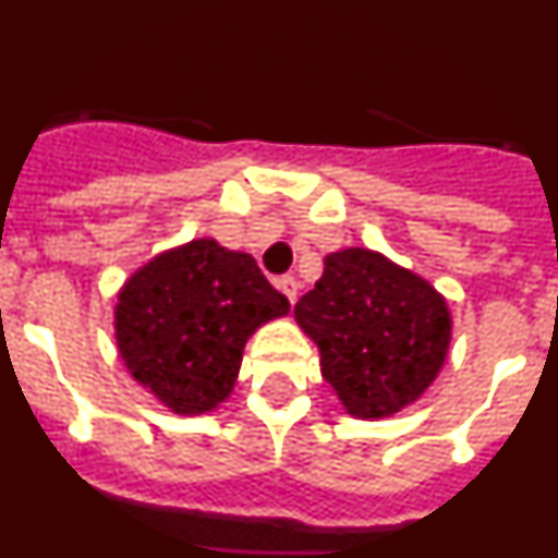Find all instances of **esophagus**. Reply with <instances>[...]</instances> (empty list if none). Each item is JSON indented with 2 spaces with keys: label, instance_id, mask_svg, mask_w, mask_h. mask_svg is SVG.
I'll return each mask as SVG.
<instances>
[{
  "label": "esophagus",
  "instance_id": "esophagus-1",
  "mask_svg": "<svg viewBox=\"0 0 558 558\" xmlns=\"http://www.w3.org/2000/svg\"><path fill=\"white\" fill-rule=\"evenodd\" d=\"M276 288L288 295L290 304H295V299H299V282H295L293 276H282V279H276Z\"/></svg>",
  "mask_w": 558,
  "mask_h": 558
}]
</instances>
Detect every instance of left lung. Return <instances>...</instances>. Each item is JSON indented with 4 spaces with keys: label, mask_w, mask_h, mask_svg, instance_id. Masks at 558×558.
Masks as SVG:
<instances>
[{
    "label": "left lung",
    "mask_w": 558,
    "mask_h": 558,
    "mask_svg": "<svg viewBox=\"0 0 558 558\" xmlns=\"http://www.w3.org/2000/svg\"><path fill=\"white\" fill-rule=\"evenodd\" d=\"M293 318L318 347L343 411L363 422L413 405L436 383L452 343L445 295L425 276L357 245L327 254Z\"/></svg>",
    "instance_id": "obj_1"
}]
</instances>
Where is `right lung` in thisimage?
I'll return each mask as SVG.
<instances>
[{"label":"right lung","mask_w":558,"mask_h":558,"mask_svg":"<svg viewBox=\"0 0 558 558\" xmlns=\"http://www.w3.org/2000/svg\"><path fill=\"white\" fill-rule=\"evenodd\" d=\"M288 313L254 256L195 236L128 276L113 340L128 374L167 411L201 416L231 397L251 335Z\"/></svg>","instance_id":"add662e5"}]
</instances>
